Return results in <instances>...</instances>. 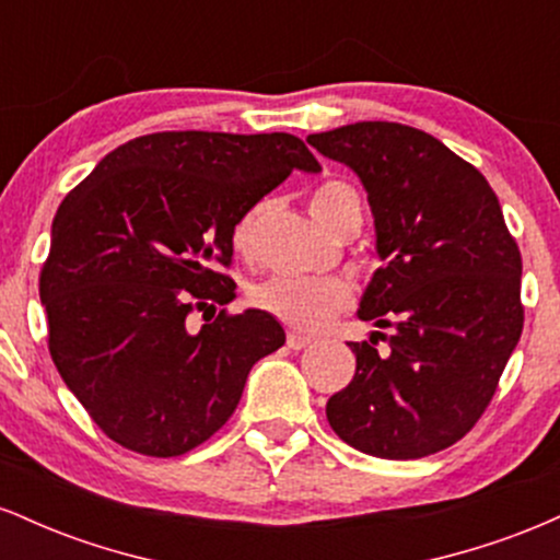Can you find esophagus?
<instances>
[{
    "label": "esophagus",
    "instance_id": "1",
    "mask_svg": "<svg viewBox=\"0 0 560 560\" xmlns=\"http://www.w3.org/2000/svg\"><path fill=\"white\" fill-rule=\"evenodd\" d=\"M307 345H311V337H302V334H289L287 337L289 350H305Z\"/></svg>",
    "mask_w": 560,
    "mask_h": 560
}]
</instances>
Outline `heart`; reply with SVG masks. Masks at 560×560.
Instances as JSON below:
<instances>
[{"label":"heart","mask_w":560,"mask_h":560,"mask_svg":"<svg viewBox=\"0 0 560 560\" xmlns=\"http://www.w3.org/2000/svg\"><path fill=\"white\" fill-rule=\"evenodd\" d=\"M355 197L350 184L331 178L324 182L307 199V208L320 226L337 229L347 199ZM262 218V208L249 210L234 231V244L240 253H253L255 236ZM352 302V287L342 276H320V279H300V276H271L253 289V305L276 320L298 331H318L342 313Z\"/></svg>","instance_id":"heart-1"}]
</instances>
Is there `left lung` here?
I'll use <instances>...</instances> for the list:
<instances>
[{"instance_id": "left-lung-1", "label": "left lung", "mask_w": 560, "mask_h": 560, "mask_svg": "<svg viewBox=\"0 0 560 560\" xmlns=\"http://www.w3.org/2000/svg\"><path fill=\"white\" fill-rule=\"evenodd\" d=\"M307 144L369 191L382 268L358 316L389 329L350 345L355 376L329 397L326 419L376 458L440 453L481 419L522 337L518 244L487 178L432 133L363 120Z\"/></svg>"}]
</instances>
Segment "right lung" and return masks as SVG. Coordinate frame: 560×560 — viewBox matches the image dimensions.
I'll return each instance as SVG.
<instances>
[{"mask_svg": "<svg viewBox=\"0 0 560 560\" xmlns=\"http://www.w3.org/2000/svg\"><path fill=\"white\" fill-rule=\"evenodd\" d=\"M292 171H320L292 133L160 131L102 158L57 208L38 276L49 355L120 447L176 458L202 445L249 369L284 345L268 313H226L236 284L218 266H231L236 223Z\"/></svg>", "mask_w": 560, "mask_h": 560, "instance_id": "right-lung-1", "label": "right lung"}]
</instances>
